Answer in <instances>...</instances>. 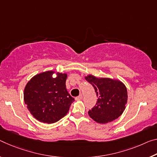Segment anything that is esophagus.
Returning <instances> with one entry per match:
<instances>
[{
	"instance_id": "esophagus-1",
	"label": "esophagus",
	"mask_w": 157,
	"mask_h": 157,
	"mask_svg": "<svg viewBox=\"0 0 157 157\" xmlns=\"http://www.w3.org/2000/svg\"><path fill=\"white\" fill-rule=\"evenodd\" d=\"M82 95H79L78 96H77L75 98L76 101H80V100H82Z\"/></svg>"
}]
</instances>
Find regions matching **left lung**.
<instances>
[{
  "mask_svg": "<svg viewBox=\"0 0 157 157\" xmlns=\"http://www.w3.org/2000/svg\"><path fill=\"white\" fill-rule=\"evenodd\" d=\"M86 80L94 86L98 100L91 110L90 117L96 122L106 124L114 121L121 115L127 103V89L117 79L98 78L89 75Z\"/></svg>",
  "mask_w": 157,
  "mask_h": 157,
  "instance_id": "obj_1",
  "label": "left lung"
}]
</instances>
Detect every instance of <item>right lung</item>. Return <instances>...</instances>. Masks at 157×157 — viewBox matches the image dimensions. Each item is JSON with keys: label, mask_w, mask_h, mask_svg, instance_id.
<instances>
[{"label": "right lung", "mask_w": 157, "mask_h": 157, "mask_svg": "<svg viewBox=\"0 0 157 157\" xmlns=\"http://www.w3.org/2000/svg\"><path fill=\"white\" fill-rule=\"evenodd\" d=\"M46 71L33 77L24 88V99L27 108L37 120L53 124L68 113L75 101L66 89L67 74Z\"/></svg>", "instance_id": "1"}]
</instances>
